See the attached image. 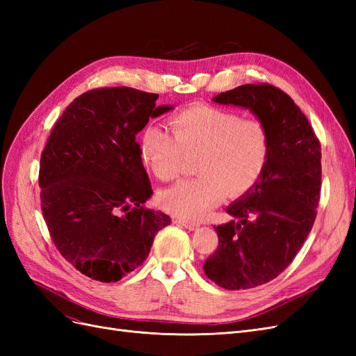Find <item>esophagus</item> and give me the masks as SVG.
Listing matches in <instances>:
<instances>
[{
	"label": "esophagus",
	"mask_w": 356,
	"mask_h": 356,
	"mask_svg": "<svg viewBox=\"0 0 356 356\" xmlns=\"http://www.w3.org/2000/svg\"><path fill=\"white\" fill-rule=\"evenodd\" d=\"M175 221L178 224H181L182 227H186L187 230H196L199 227V222L195 221H190V220H184V218H175Z\"/></svg>",
	"instance_id": "obj_1"
}]
</instances>
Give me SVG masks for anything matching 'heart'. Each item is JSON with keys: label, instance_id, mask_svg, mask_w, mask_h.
<instances>
[{"label": "heart", "instance_id": "heart-1", "mask_svg": "<svg viewBox=\"0 0 356 356\" xmlns=\"http://www.w3.org/2000/svg\"><path fill=\"white\" fill-rule=\"evenodd\" d=\"M170 132L148 124L139 134V154L160 181L181 174L182 154H196V178L161 193L163 208L179 218L200 220L224 193L238 197L261 178L268 159V134L257 118H242L212 105H193L169 118Z\"/></svg>", "mask_w": 356, "mask_h": 356}]
</instances>
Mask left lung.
Instances as JSON below:
<instances>
[{
  "label": "left lung",
  "mask_w": 356,
  "mask_h": 356,
  "mask_svg": "<svg viewBox=\"0 0 356 356\" xmlns=\"http://www.w3.org/2000/svg\"><path fill=\"white\" fill-rule=\"evenodd\" d=\"M213 101L250 108L268 134L263 175L227 208L239 221L215 227L218 246L203 264L218 286L250 289L281 275L312 230L321 199V144L291 96L273 84H243Z\"/></svg>",
  "instance_id": "1"
}]
</instances>
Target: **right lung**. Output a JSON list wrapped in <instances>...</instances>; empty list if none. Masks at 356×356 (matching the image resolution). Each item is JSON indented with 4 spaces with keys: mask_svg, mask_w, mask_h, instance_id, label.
Masks as SVG:
<instances>
[{
    "mask_svg": "<svg viewBox=\"0 0 356 356\" xmlns=\"http://www.w3.org/2000/svg\"><path fill=\"white\" fill-rule=\"evenodd\" d=\"M157 93L99 88L77 96L53 126L40 159L41 211L60 255L99 282L141 266L170 224L149 209L152 182L136 134L169 111Z\"/></svg>",
    "mask_w": 356,
    "mask_h": 356,
    "instance_id": "obj_1",
    "label": "right lung"
}]
</instances>
